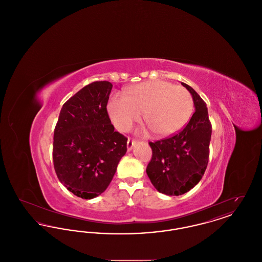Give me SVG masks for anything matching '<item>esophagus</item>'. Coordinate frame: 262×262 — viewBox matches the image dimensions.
Returning a JSON list of instances; mask_svg holds the SVG:
<instances>
[{"label": "esophagus", "instance_id": "1", "mask_svg": "<svg viewBox=\"0 0 262 262\" xmlns=\"http://www.w3.org/2000/svg\"><path fill=\"white\" fill-rule=\"evenodd\" d=\"M136 140L135 139H130V138H128V140H127V142H126V148H127V151H130V150L133 149V147H134V145L136 144Z\"/></svg>", "mask_w": 262, "mask_h": 262}]
</instances>
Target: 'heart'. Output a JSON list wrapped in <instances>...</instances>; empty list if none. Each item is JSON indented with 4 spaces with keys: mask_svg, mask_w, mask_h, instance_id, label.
Here are the masks:
<instances>
[{
    "mask_svg": "<svg viewBox=\"0 0 262 262\" xmlns=\"http://www.w3.org/2000/svg\"><path fill=\"white\" fill-rule=\"evenodd\" d=\"M192 107L191 95L186 88L158 80L130 88L125 97L114 96L108 104V113L120 132H128L143 113L150 130L159 137H169L187 124Z\"/></svg>",
    "mask_w": 262,
    "mask_h": 262,
    "instance_id": "b5f03b06",
    "label": "heart"
}]
</instances>
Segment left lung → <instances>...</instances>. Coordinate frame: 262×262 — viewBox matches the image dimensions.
<instances>
[{"label": "left lung", "mask_w": 262, "mask_h": 262, "mask_svg": "<svg viewBox=\"0 0 262 262\" xmlns=\"http://www.w3.org/2000/svg\"><path fill=\"white\" fill-rule=\"evenodd\" d=\"M182 84L192 96V117L177 135L149 142L152 158L146 174L154 187L166 195H181L195 187L209 158L212 126L206 104L193 88Z\"/></svg>", "instance_id": "left-lung-1"}]
</instances>
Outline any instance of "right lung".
Listing matches in <instances>:
<instances>
[{
    "label": "right lung",
    "mask_w": 262,
    "mask_h": 262,
    "mask_svg": "<svg viewBox=\"0 0 262 262\" xmlns=\"http://www.w3.org/2000/svg\"><path fill=\"white\" fill-rule=\"evenodd\" d=\"M109 81H95L62 105L54 132L53 161L59 181L83 200L98 196L110 185L126 152L127 138L111 124Z\"/></svg>",
    "instance_id": "1"
}]
</instances>
